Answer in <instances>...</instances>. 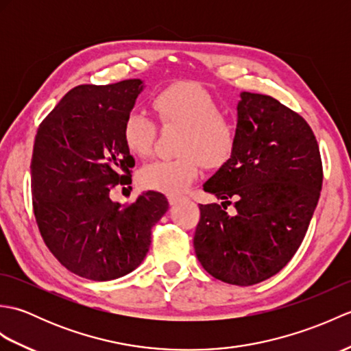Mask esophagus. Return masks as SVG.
<instances>
[{"label": "esophagus", "instance_id": "obj_1", "mask_svg": "<svg viewBox=\"0 0 351 351\" xmlns=\"http://www.w3.org/2000/svg\"><path fill=\"white\" fill-rule=\"evenodd\" d=\"M167 199H169V204H170V205H176V204H180L181 200H182V197H180V196H173V195H170Z\"/></svg>", "mask_w": 351, "mask_h": 351}]
</instances>
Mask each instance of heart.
I'll return each mask as SVG.
<instances>
[{"mask_svg":"<svg viewBox=\"0 0 351 351\" xmlns=\"http://www.w3.org/2000/svg\"><path fill=\"white\" fill-rule=\"evenodd\" d=\"M154 107L162 123L185 128L178 158L156 160L140 170L138 181L145 189L180 195L196 180L200 161L219 167L229 160L237 141V128L229 117L219 113V104L204 87L173 84L155 96ZM156 122L136 110L126 116L123 140L130 152L145 158L154 151Z\"/></svg>","mask_w":351,"mask_h":351,"instance_id":"b5f03b06","label":"heart"}]
</instances>
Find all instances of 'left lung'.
<instances>
[{"label": "left lung", "mask_w": 351, "mask_h": 351, "mask_svg": "<svg viewBox=\"0 0 351 351\" xmlns=\"http://www.w3.org/2000/svg\"><path fill=\"white\" fill-rule=\"evenodd\" d=\"M323 166L304 119L267 95L241 92L230 158L204 184L195 252L221 282L249 287L279 273L300 247L318 204ZM236 200V213L226 208Z\"/></svg>", "instance_id": "obj_1"}]
</instances>
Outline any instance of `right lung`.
Here are the masks:
<instances>
[{"mask_svg":"<svg viewBox=\"0 0 351 351\" xmlns=\"http://www.w3.org/2000/svg\"><path fill=\"white\" fill-rule=\"evenodd\" d=\"M143 88L137 78L78 86L37 130L29 166L37 226L58 263L81 278L106 282L136 270L169 210L158 191L128 206L110 199L111 187L131 180L123 123Z\"/></svg>","mask_w":351,"mask_h":351,"instance_id":"1","label":"right lung"}]
</instances>
